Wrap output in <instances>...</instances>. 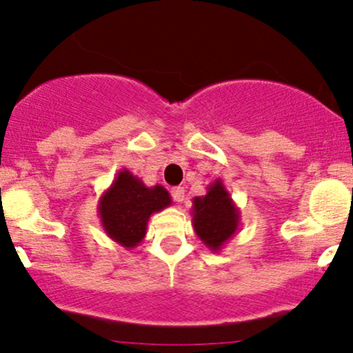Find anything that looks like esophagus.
Segmentation results:
<instances>
[{
    "mask_svg": "<svg viewBox=\"0 0 353 353\" xmlns=\"http://www.w3.org/2000/svg\"><path fill=\"white\" fill-rule=\"evenodd\" d=\"M171 195L176 202H182L185 199V190H184V188H174L171 190Z\"/></svg>",
    "mask_w": 353,
    "mask_h": 353,
    "instance_id": "obj_1",
    "label": "esophagus"
}]
</instances>
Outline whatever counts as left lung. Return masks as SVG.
<instances>
[{
    "mask_svg": "<svg viewBox=\"0 0 353 353\" xmlns=\"http://www.w3.org/2000/svg\"><path fill=\"white\" fill-rule=\"evenodd\" d=\"M192 225L212 253H219L240 227V209L222 179H215L202 197L192 199Z\"/></svg>",
    "mask_w": 353,
    "mask_h": 353,
    "instance_id": "obj_1",
    "label": "left lung"
}]
</instances>
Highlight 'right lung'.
<instances>
[{"label": "right lung", "mask_w": 353, "mask_h": 353, "mask_svg": "<svg viewBox=\"0 0 353 353\" xmlns=\"http://www.w3.org/2000/svg\"><path fill=\"white\" fill-rule=\"evenodd\" d=\"M171 203V195L163 185L148 188L128 169H121L112 185L101 194L99 217L110 239L131 250L143 241L151 215Z\"/></svg>", "instance_id": "add662e5"}]
</instances>
